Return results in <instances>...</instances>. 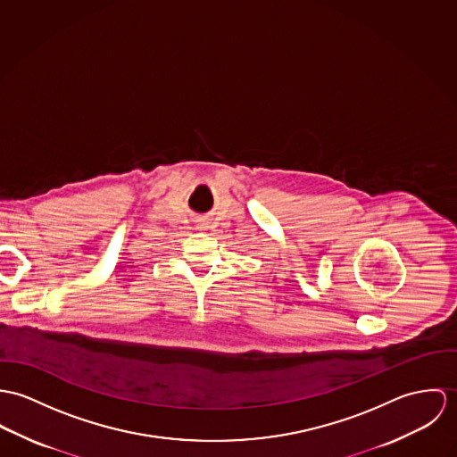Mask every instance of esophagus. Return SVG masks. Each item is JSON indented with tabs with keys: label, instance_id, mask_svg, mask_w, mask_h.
Instances as JSON below:
<instances>
[{
	"label": "esophagus",
	"instance_id": "34e87169",
	"mask_svg": "<svg viewBox=\"0 0 457 457\" xmlns=\"http://www.w3.org/2000/svg\"><path fill=\"white\" fill-rule=\"evenodd\" d=\"M196 229L198 231H206L208 229V222H204V219H200L198 224H196Z\"/></svg>",
	"mask_w": 457,
	"mask_h": 457
}]
</instances>
